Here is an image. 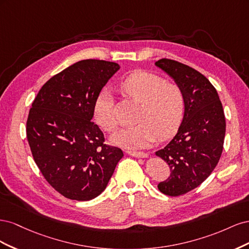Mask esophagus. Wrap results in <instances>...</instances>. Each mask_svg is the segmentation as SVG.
I'll return each instance as SVG.
<instances>
[{
	"label": "esophagus",
	"mask_w": 249,
	"mask_h": 249,
	"mask_svg": "<svg viewBox=\"0 0 249 249\" xmlns=\"http://www.w3.org/2000/svg\"><path fill=\"white\" fill-rule=\"evenodd\" d=\"M126 154H129L133 157H137V158H147L148 154L144 152H136V150H126Z\"/></svg>",
	"instance_id": "1"
}]
</instances>
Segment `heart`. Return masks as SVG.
<instances>
[{
    "label": "heart",
    "mask_w": 249,
    "mask_h": 249,
    "mask_svg": "<svg viewBox=\"0 0 249 249\" xmlns=\"http://www.w3.org/2000/svg\"><path fill=\"white\" fill-rule=\"evenodd\" d=\"M124 95L141 104L137 124L125 126L114 133L113 144L125 148L144 147L156 139L164 140L175 135L185 113V95L177 84L165 83L158 74L138 71L131 73L119 85ZM94 118L103 130L112 132L117 122L113 100L107 90L97 95L94 103Z\"/></svg>",
    "instance_id": "obj_1"
}]
</instances>
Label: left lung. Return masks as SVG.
<instances>
[{"instance_id": "left-lung-1", "label": "left lung", "mask_w": 249, "mask_h": 249, "mask_svg": "<svg viewBox=\"0 0 249 249\" xmlns=\"http://www.w3.org/2000/svg\"><path fill=\"white\" fill-rule=\"evenodd\" d=\"M155 65L185 95V113L177 135L156 152L170 168V177L158 189L178 196L198 187L216 167L223 148L225 117L215 87L199 71L170 59H161Z\"/></svg>"}]
</instances>
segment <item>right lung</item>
I'll list each match as a JSON object with an SVG mask.
<instances>
[{"instance_id":"1","label":"right lung","mask_w":249,"mask_h":249,"mask_svg":"<svg viewBox=\"0 0 249 249\" xmlns=\"http://www.w3.org/2000/svg\"><path fill=\"white\" fill-rule=\"evenodd\" d=\"M120 66L87 59L51 78L30 109L27 138L34 161L63 196L86 201L106 189L123 150L105 144L94 103Z\"/></svg>"}]
</instances>
